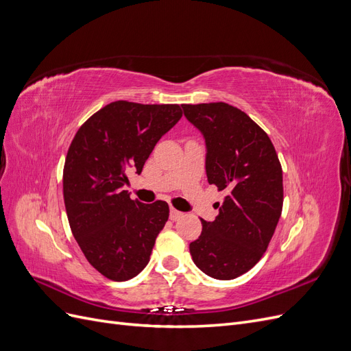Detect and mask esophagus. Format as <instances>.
<instances>
[{"label":"esophagus","mask_w":351,"mask_h":351,"mask_svg":"<svg viewBox=\"0 0 351 351\" xmlns=\"http://www.w3.org/2000/svg\"><path fill=\"white\" fill-rule=\"evenodd\" d=\"M183 217V212H180V210H177L176 208H169V218H171L173 221H177L178 218H182Z\"/></svg>","instance_id":"1"}]
</instances>
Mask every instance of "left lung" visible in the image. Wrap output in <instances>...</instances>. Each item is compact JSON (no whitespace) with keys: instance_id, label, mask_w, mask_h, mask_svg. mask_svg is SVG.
Segmentation results:
<instances>
[{"instance_id":"left-lung-1","label":"left lung","mask_w":351,"mask_h":351,"mask_svg":"<svg viewBox=\"0 0 351 351\" xmlns=\"http://www.w3.org/2000/svg\"><path fill=\"white\" fill-rule=\"evenodd\" d=\"M182 107L205 137L209 184L228 192L215 221L200 219L190 254L209 277L237 278L259 262L277 228L284 197L280 159L268 134L232 105Z\"/></svg>"}]
</instances>
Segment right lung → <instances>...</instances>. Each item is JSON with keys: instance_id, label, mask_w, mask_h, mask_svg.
Returning a JSON list of instances; mask_svg holds the SVG:
<instances>
[{"instance_id": "right-lung-1", "label": "right lung", "mask_w": 351, "mask_h": 351, "mask_svg": "<svg viewBox=\"0 0 351 351\" xmlns=\"http://www.w3.org/2000/svg\"><path fill=\"white\" fill-rule=\"evenodd\" d=\"M182 115L177 104L115 101L84 121L69 147L62 173L69 224L88 262L108 280H130L149 262L168 204L132 200L123 186L127 174L142 173Z\"/></svg>"}]
</instances>
